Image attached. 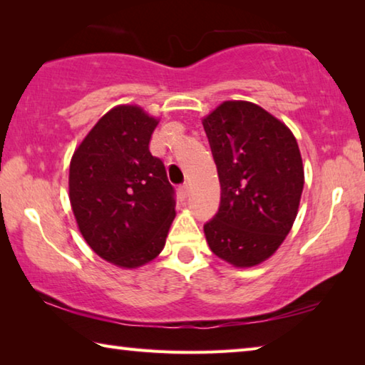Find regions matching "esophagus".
<instances>
[{"label":"esophagus","instance_id":"1","mask_svg":"<svg viewBox=\"0 0 365 365\" xmlns=\"http://www.w3.org/2000/svg\"><path fill=\"white\" fill-rule=\"evenodd\" d=\"M187 196H188V185L187 183L180 185V187H178V200L183 201Z\"/></svg>","mask_w":365,"mask_h":365}]
</instances>
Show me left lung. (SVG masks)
Segmentation results:
<instances>
[{"instance_id": "8db88e82", "label": "left lung", "mask_w": 365, "mask_h": 365, "mask_svg": "<svg viewBox=\"0 0 365 365\" xmlns=\"http://www.w3.org/2000/svg\"><path fill=\"white\" fill-rule=\"evenodd\" d=\"M217 165L220 207L205 225L209 248L233 267H255L292 230L304 187L293 132L250 101H224L202 119Z\"/></svg>"}]
</instances>
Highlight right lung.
<instances>
[{
  "label": "right lung",
  "instance_id": "right-lung-1",
  "mask_svg": "<svg viewBox=\"0 0 365 365\" xmlns=\"http://www.w3.org/2000/svg\"><path fill=\"white\" fill-rule=\"evenodd\" d=\"M159 119L137 104L108 110L72 154L69 200L86 245L104 261L138 269L164 250L174 188L150 151Z\"/></svg>",
  "mask_w": 365,
  "mask_h": 365
}]
</instances>
